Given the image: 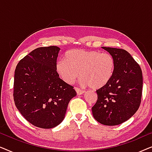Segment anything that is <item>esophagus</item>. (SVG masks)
<instances>
[{
    "instance_id": "34e87169",
    "label": "esophagus",
    "mask_w": 152,
    "mask_h": 152,
    "mask_svg": "<svg viewBox=\"0 0 152 152\" xmlns=\"http://www.w3.org/2000/svg\"><path fill=\"white\" fill-rule=\"evenodd\" d=\"M75 91H76V92H77V95H82V94H83V93H85L84 91L82 90V89L80 88H77V87H75Z\"/></svg>"
}]
</instances>
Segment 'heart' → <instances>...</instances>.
<instances>
[{"label": "heart", "mask_w": 152, "mask_h": 152, "mask_svg": "<svg viewBox=\"0 0 152 152\" xmlns=\"http://www.w3.org/2000/svg\"><path fill=\"white\" fill-rule=\"evenodd\" d=\"M115 67V59L111 54L75 49L68 51L65 59L58 60L56 71L67 84H72L80 73L81 84L97 89L109 82Z\"/></svg>", "instance_id": "obj_1"}]
</instances>
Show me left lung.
I'll list each match as a JSON object with an SVG mask.
<instances>
[{
  "label": "left lung",
  "mask_w": 152,
  "mask_h": 152,
  "mask_svg": "<svg viewBox=\"0 0 152 152\" xmlns=\"http://www.w3.org/2000/svg\"><path fill=\"white\" fill-rule=\"evenodd\" d=\"M113 56L115 67L111 80L96 91L93 115L104 125L123 123L138 111L141 102L142 73L139 64L125 50L102 47Z\"/></svg>",
  "instance_id": "obj_1"
}]
</instances>
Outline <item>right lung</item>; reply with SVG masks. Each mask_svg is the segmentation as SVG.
I'll list each match as a JSON object with an SVG mask.
<instances>
[{
    "label": "right lung",
    "instance_id": "1",
    "mask_svg": "<svg viewBox=\"0 0 152 152\" xmlns=\"http://www.w3.org/2000/svg\"><path fill=\"white\" fill-rule=\"evenodd\" d=\"M59 50L57 46L38 48L20 60L14 72L16 107L27 121L39 128L61 123L68 103L77 95L56 71Z\"/></svg>",
    "mask_w": 152,
    "mask_h": 152
}]
</instances>
